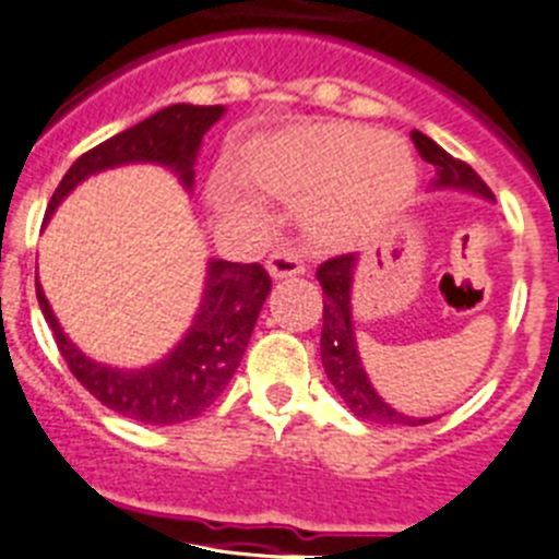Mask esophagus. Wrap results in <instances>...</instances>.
<instances>
[{
	"label": "esophagus",
	"mask_w": 559,
	"mask_h": 559,
	"mask_svg": "<svg viewBox=\"0 0 559 559\" xmlns=\"http://www.w3.org/2000/svg\"><path fill=\"white\" fill-rule=\"evenodd\" d=\"M267 273L273 275L275 281L281 278H295V275H304L306 273V264H304V255L298 250L284 248V250H275L267 261Z\"/></svg>",
	"instance_id": "34e87169"
}]
</instances>
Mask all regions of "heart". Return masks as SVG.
<instances>
[{"label":"heart","instance_id":"b5f03b06","mask_svg":"<svg viewBox=\"0 0 559 559\" xmlns=\"http://www.w3.org/2000/svg\"><path fill=\"white\" fill-rule=\"evenodd\" d=\"M259 178L286 194L325 186L314 211L317 230L342 236L395 217L415 192L417 167L399 135L334 122L264 144Z\"/></svg>","mask_w":559,"mask_h":559}]
</instances>
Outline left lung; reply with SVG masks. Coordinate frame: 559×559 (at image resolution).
Instances as JSON below:
<instances>
[{
  "label": "left lung",
  "instance_id": "obj_1",
  "mask_svg": "<svg viewBox=\"0 0 559 559\" xmlns=\"http://www.w3.org/2000/svg\"><path fill=\"white\" fill-rule=\"evenodd\" d=\"M412 142H415L420 158L429 160L435 167V180L431 189H456V192H471L479 198L492 200V192L487 189L485 180L467 167L465 160H456L429 135L420 130H412ZM359 255H336V259L323 261L317 267V281L323 286V336H320V356L323 367L334 390L340 392L342 401L356 417L367 424H401V426H424L431 424V417H412L404 412L392 409L381 399L376 386L367 379L365 367H361L359 348H356V331L354 314H350V289H354V273Z\"/></svg>",
  "mask_w": 559,
  "mask_h": 559
}]
</instances>
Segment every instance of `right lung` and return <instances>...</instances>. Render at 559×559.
I'll return each mask as SVG.
<instances>
[{"mask_svg":"<svg viewBox=\"0 0 559 559\" xmlns=\"http://www.w3.org/2000/svg\"><path fill=\"white\" fill-rule=\"evenodd\" d=\"M225 114L223 105H169L144 122L122 130L108 142L80 155L49 200L47 219L63 203L74 186L105 169L124 164H160L173 169L186 192L194 186V160L200 142L211 124ZM44 219V223H47ZM270 275L261 264L211 259L205 267V286L200 309L183 340L164 359L139 370H122L94 361L63 334L58 317L49 309L38 275L35 295L58 342L60 356L67 359L74 379L103 401L108 409L142 420L150 426H173L192 420L217 401L219 392L234 379L236 367L248 348L259 311L270 295Z\"/></svg>","mask_w":559,"mask_h":559,"instance_id":"right-lung-1","label":"right lung"}]
</instances>
